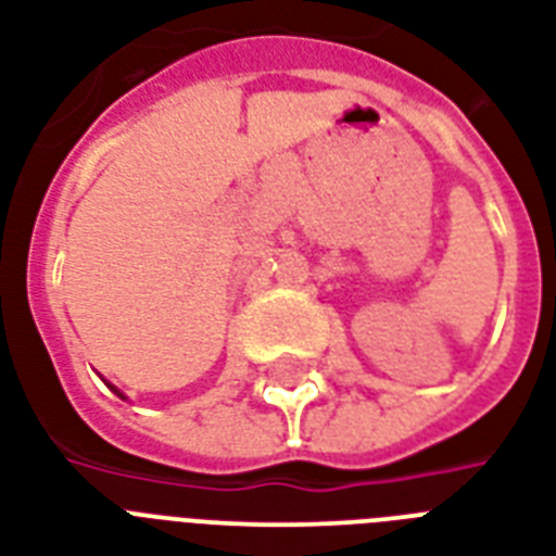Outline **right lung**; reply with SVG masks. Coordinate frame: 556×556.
Instances as JSON below:
<instances>
[{
  "instance_id": "obj_1",
  "label": "right lung",
  "mask_w": 556,
  "mask_h": 556,
  "mask_svg": "<svg viewBox=\"0 0 556 556\" xmlns=\"http://www.w3.org/2000/svg\"><path fill=\"white\" fill-rule=\"evenodd\" d=\"M109 389H112V392H115V395H121V397H126V395H124V392H121V389H117V387H112V383H109Z\"/></svg>"
}]
</instances>
